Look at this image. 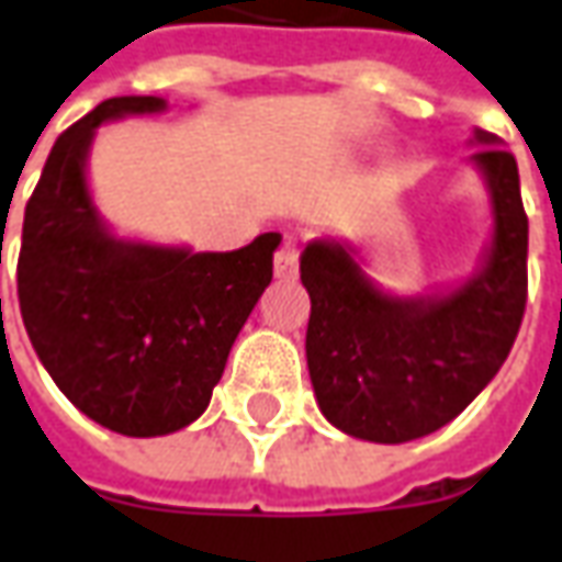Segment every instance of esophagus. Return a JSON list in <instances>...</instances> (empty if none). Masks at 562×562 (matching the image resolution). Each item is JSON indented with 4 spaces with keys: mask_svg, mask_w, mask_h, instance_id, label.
Here are the masks:
<instances>
[{
    "mask_svg": "<svg viewBox=\"0 0 562 562\" xmlns=\"http://www.w3.org/2000/svg\"><path fill=\"white\" fill-rule=\"evenodd\" d=\"M273 273H277V280H295L297 246L292 239H282V246L273 255Z\"/></svg>",
    "mask_w": 562,
    "mask_h": 562,
    "instance_id": "34e87169",
    "label": "esophagus"
}]
</instances>
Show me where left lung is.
<instances>
[{"label": "left lung", "instance_id": "obj_1", "mask_svg": "<svg viewBox=\"0 0 562 562\" xmlns=\"http://www.w3.org/2000/svg\"><path fill=\"white\" fill-rule=\"evenodd\" d=\"M471 144L492 205L490 243L471 277L400 297L362 270L345 239L319 236L301 255L313 393L347 437L409 442L440 430L495 378L520 331L529 251L520 171L502 137L476 128Z\"/></svg>", "mask_w": 562, "mask_h": 562}]
</instances>
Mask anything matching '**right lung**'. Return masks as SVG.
Listing matches in <instances>:
<instances>
[{
  "label": "right lung",
  "mask_w": 562,
  "mask_h": 562,
  "mask_svg": "<svg viewBox=\"0 0 562 562\" xmlns=\"http://www.w3.org/2000/svg\"><path fill=\"white\" fill-rule=\"evenodd\" d=\"M162 110L156 94L110 98L57 137L26 202L18 258L36 357L76 409L122 437H166L205 412L280 246V233L236 251L113 233L89 187L94 135Z\"/></svg>",
  "instance_id": "obj_1"
}]
</instances>
